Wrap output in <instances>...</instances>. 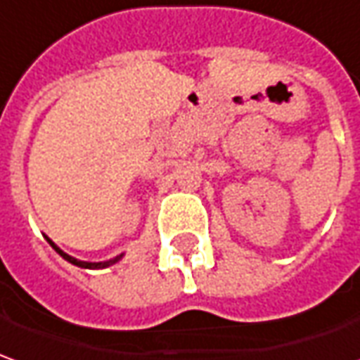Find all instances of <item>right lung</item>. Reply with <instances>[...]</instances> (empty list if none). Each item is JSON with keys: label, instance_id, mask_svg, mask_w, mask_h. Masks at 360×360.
<instances>
[{"label": "right lung", "instance_id": "right-lung-1", "mask_svg": "<svg viewBox=\"0 0 360 360\" xmlns=\"http://www.w3.org/2000/svg\"><path fill=\"white\" fill-rule=\"evenodd\" d=\"M46 240H49V238H46ZM49 244H51V246H53V248H55V250H57L58 254L67 260V262L75 264V266H78V268H86V270H102V268H108V266H112V264L120 262V260H122V256H124V254H120V256H116V258H110V260H106V262H82V260H77V258L68 256L67 252L60 250L53 240H49Z\"/></svg>", "mask_w": 360, "mask_h": 360}]
</instances>
